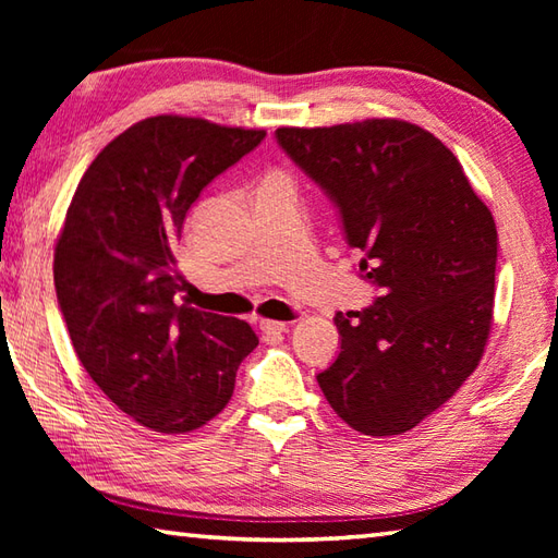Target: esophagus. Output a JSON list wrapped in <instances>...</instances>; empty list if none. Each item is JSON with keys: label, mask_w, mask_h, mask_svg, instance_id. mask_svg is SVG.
Masks as SVG:
<instances>
[{"label": "esophagus", "mask_w": 558, "mask_h": 558, "mask_svg": "<svg viewBox=\"0 0 558 558\" xmlns=\"http://www.w3.org/2000/svg\"><path fill=\"white\" fill-rule=\"evenodd\" d=\"M258 328H260V333H264L266 338H278V336H282V333H288V324H282V322H266V318H260Z\"/></svg>", "instance_id": "esophagus-1"}]
</instances>
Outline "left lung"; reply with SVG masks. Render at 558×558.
I'll return each instance as SVG.
<instances>
[{
    "mask_svg": "<svg viewBox=\"0 0 558 558\" xmlns=\"http://www.w3.org/2000/svg\"><path fill=\"white\" fill-rule=\"evenodd\" d=\"M280 148L333 201L381 290L354 322L336 314V362L316 376L366 436L410 432L477 369L494 314L496 225L458 158L402 120L280 126Z\"/></svg>",
    "mask_w": 558,
    "mask_h": 558,
    "instance_id": "obj_1",
    "label": "left lung"
}]
</instances>
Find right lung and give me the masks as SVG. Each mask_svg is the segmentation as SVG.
Wrapping results in <instances>:
<instances>
[{
	"mask_svg": "<svg viewBox=\"0 0 558 558\" xmlns=\"http://www.w3.org/2000/svg\"><path fill=\"white\" fill-rule=\"evenodd\" d=\"M264 129L158 114L112 138L81 177L54 246V288L83 369L117 408L186 434L228 405L258 345L246 322L189 304L177 242L198 194Z\"/></svg>",
	"mask_w": 558,
	"mask_h": 558,
	"instance_id": "right-lung-1",
	"label": "right lung"
}]
</instances>
